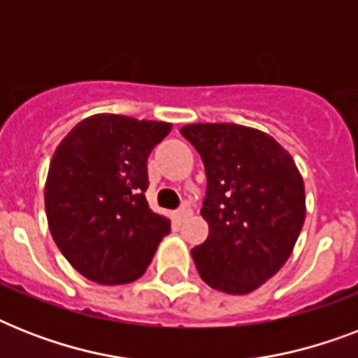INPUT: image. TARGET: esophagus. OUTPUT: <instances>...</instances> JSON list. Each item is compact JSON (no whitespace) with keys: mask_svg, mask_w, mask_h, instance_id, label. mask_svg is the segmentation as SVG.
I'll return each mask as SVG.
<instances>
[{"mask_svg":"<svg viewBox=\"0 0 358 358\" xmlns=\"http://www.w3.org/2000/svg\"><path fill=\"white\" fill-rule=\"evenodd\" d=\"M191 213H193V208H191L189 202H184L182 206L176 210V217L178 219H185V217H189Z\"/></svg>","mask_w":358,"mask_h":358,"instance_id":"esophagus-1","label":"esophagus"}]
</instances>
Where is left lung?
<instances>
[{
    "mask_svg": "<svg viewBox=\"0 0 358 358\" xmlns=\"http://www.w3.org/2000/svg\"><path fill=\"white\" fill-rule=\"evenodd\" d=\"M180 134L206 169L204 243L191 250L208 286L249 294L275 275L305 223V184L288 152L264 131L239 124H189Z\"/></svg>",
    "mask_w": 358,
    "mask_h": 358,
    "instance_id": "left-lung-1",
    "label": "left lung"
}]
</instances>
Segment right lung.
I'll use <instances>...</instances> for the list:
<instances>
[{"instance_id": "1", "label": "right lung", "mask_w": 358, "mask_h": 358, "mask_svg": "<svg viewBox=\"0 0 358 358\" xmlns=\"http://www.w3.org/2000/svg\"><path fill=\"white\" fill-rule=\"evenodd\" d=\"M171 124L124 115H92L53 154L44 204L53 241L89 280L139 278L171 221L146 202L148 156Z\"/></svg>"}]
</instances>
